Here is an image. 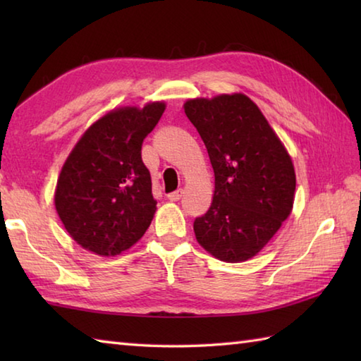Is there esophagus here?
Returning <instances> with one entry per match:
<instances>
[{
    "instance_id": "obj_1",
    "label": "esophagus",
    "mask_w": 361,
    "mask_h": 361,
    "mask_svg": "<svg viewBox=\"0 0 361 361\" xmlns=\"http://www.w3.org/2000/svg\"><path fill=\"white\" fill-rule=\"evenodd\" d=\"M181 197H183V189H176V190H173V192L167 194V198L171 202H178Z\"/></svg>"
}]
</instances>
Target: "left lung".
I'll return each instance as SVG.
<instances>
[{
    "mask_svg": "<svg viewBox=\"0 0 361 361\" xmlns=\"http://www.w3.org/2000/svg\"><path fill=\"white\" fill-rule=\"evenodd\" d=\"M185 113L202 136L216 176L211 208L194 221L195 237L214 257L242 262L257 255L290 216L293 164L245 94L190 99Z\"/></svg>",
    "mask_w": 361,
    "mask_h": 361,
    "instance_id": "8db88e82",
    "label": "left lung"
}]
</instances>
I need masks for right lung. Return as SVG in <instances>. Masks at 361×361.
<instances>
[{"label":"right lung","mask_w":361,"mask_h":361,"mask_svg":"<svg viewBox=\"0 0 361 361\" xmlns=\"http://www.w3.org/2000/svg\"><path fill=\"white\" fill-rule=\"evenodd\" d=\"M166 105L110 111L91 126L60 172L56 209L80 247L116 256L141 239L157 211L141 147Z\"/></svg>","instance_id":"obj_1"}]
</instances>
